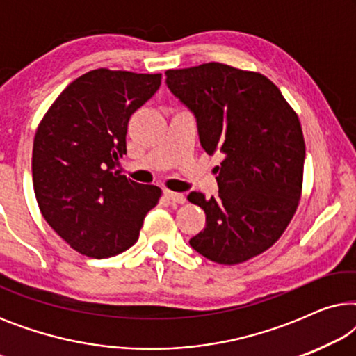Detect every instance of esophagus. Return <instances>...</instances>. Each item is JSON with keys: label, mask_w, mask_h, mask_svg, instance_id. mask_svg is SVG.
Instances as JSON below:
<instances>
[{"label": "esophagus", "mask_w": 356, "mask_h": 356, "mask_svg": "<svg viewBox=\"0 0 356 356\" xmlns=\"http://www.w3.org/2000/svg\"><path fill=\"white\" fill-rule=\"evenodd\" d=\"M163 194H165V197L170 199V201H173V202H178V204L186 202V196H184V194H181V193L168 191V189H167V191H165Z\"/></svg>", "instance_id": "obj_1"}]
</instances>
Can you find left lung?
<instances>
[{"mask_svg":"<svg viewBox=\"0 0 356 356\" xmlns=\"http://www.w3.org/2000/svg\"><path fill=\"white\" fill-rule=\"evenodd\" d=\"M165 74L196 115L204 150L223 154L218 196H188L206 212L189 245L217 264L252 259L275 245L298 209L306 155L298 115L261 72L206 63Z\"/></svg>","mask_w":356,"mask_h":356,"instance_id":"left-lung-1","label":"left lung"}]
</instances>
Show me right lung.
Segmentation results:
<instances>
[{
    "instance_id": "1",
    "label": "right lung",
    "mask_w": 356,
    "mask_h": 356,
    "mask_svg": "<svg viewBox=\"0 0 356 356\" xmlns=\"http://www.w3.org/2000/svg\"><path fill=\"white\" fill-rule=\"evenodd\" d=\"M162 84V74L89 71L58 95L38 124L32 150L37 204L48 225L82 256L104 259L138 241L162 189L115 167L126 154L131 115Z\"/></svg>"
}]
</instances>
